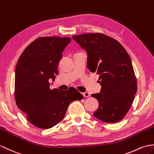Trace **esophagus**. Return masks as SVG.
<instances>
[{"label": "esophagus", "instance_id": "1", "mask_svg": "<svg viewBox=\"0 0 154 154\" xmlns=\"http://www.w3.org/2000/svg\"><path fill=\"white\" fill-rule=\"evenodd\" d=\"M83 96L84 97H88V96H90V94H89L88 92H85L83 93Z\"/></svg>", "mask_w": 154, "mask_h": 154}]
</instances>
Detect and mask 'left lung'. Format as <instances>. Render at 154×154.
Segmentation results:
<instances>
[{
    "label": "left lung",
    "instance_id": "1",
    "mask_svg": "<svg viewBox=\"0 0 154 154\" xmlns=\"http://www.w3.org/2000/svg\"><path fill=\"white\" fill-rule=\"evenodd\" d=\"M73 40L87 52V67L99 75L100 93L91 96L99 107L93 113L106 123L121 121L129 110L137 83L129 55L116 39L102 33L75 35Z\"/></svg>",
    "mask_w": 154,
    "mask_h": 154
}]
</instances>
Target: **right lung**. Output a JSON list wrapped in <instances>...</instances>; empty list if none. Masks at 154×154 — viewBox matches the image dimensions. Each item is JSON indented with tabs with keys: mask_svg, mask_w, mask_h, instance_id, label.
Returning <instances> with one entry per match:
<instances>
[{
	"mask_svg": "<svg viewBox=\"0 0 154 154\" xmlns=\"http://www.w3.org/2000/svg\"><path fill=\"white\" fill-rule=\"evenodd\" d=\"M69 37L37 38L20 56L15 71V99L20 109L34 126L50 128L62 121L68 106L83 96L75 88L67 91L50 88L49 79H55L62 52Z\"/></svg>",
	"mask_w": 154,
	"mask_h": 154,
	"instance_id": "add662e5",
	"label": "right lung"
}]
</instances>
